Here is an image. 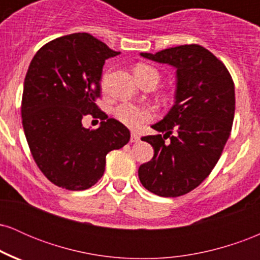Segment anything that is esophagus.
<instances>
[{
	"label": "esophagus",
	"mask_w": 260,
	"mask_h": 260,
	"mask_svg": "<svg viewBox=\"0 0 260 260\" xmlns=\"http://www.w3.org/2000/svg\"><path fill=\"white\" fill-rule=\"evenodd\" d=\"M131 142H132V143L139 142V136H138V134L134 133V132L131 133Z\"/></svg>",
	"instance_id": "1"
}]
</instances>
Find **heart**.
Here are the masks:
<instances>
[{
    "label": "heart",
    "mask_w": 260,
    "mask_h": 260,
    "mask_svg": "<svg viewBox=\"0 0 260 260\" xmlns=\"http://www.w3.org/2000/svg\"><path fill=\"white\" fill-rule=\"evenodd\" d=\"M138 82L147 78H156L159 79V73L155 68L150 67L148 64H138L134 70ZM107 80V74H104L101 84L105 86ZM155 111L153 107L150 106H143V105H136L132 103H123L118 105L115 110V116L122 124L132 129H137L145 122H149L154 117Z\"/></svg>",
    "instance_id": "1"
}]
</instances>
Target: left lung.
Wrapping results in <instances>:
<instances>
[{"mask_svg": "<svg viewBox=\"0 0 260 260\" xmlns=\"http://www.w3.org/2000/svg\"><path fill=\"white\" fill-rule=\"evenodd\" d=\"M140 56L176 68L175 105L143 137L154 156L139 166L142 184L160 197L187 194L221 156L235 116V85L225 64L201 45H181ZM169 138V142L166 139Z\"/></svg>", "mask_w": 260, "mask_h": 260, "instance_id": "left-lung-1", "label": "left lung"}]
</instances>
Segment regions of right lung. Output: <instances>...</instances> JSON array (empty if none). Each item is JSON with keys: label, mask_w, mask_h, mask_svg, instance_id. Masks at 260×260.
Listing matches in <instances>:
<instances>
[{"label": "right lung", "mask_w": 260, "mask_h": 260, "mask_svg": "<svg viewBox=\"0 0 260 260\" xmlns=\"http://www.w3.org/2000/svg\"><path fill=\"white\" fill-rule=\"evenodd\" d=\"M117 55L88 32H76L45 44L29 64L23 128L38 168L56 186H94L105 171L107 153L129 142L128 128L95 104L105 59ZM86 114L101 118L98 130L82 127Z\"/></svg>", "instance_id": "1"}]
</instances>
